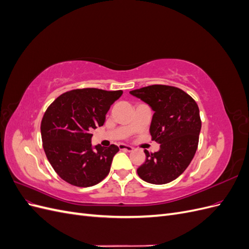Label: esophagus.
<instances>
[{
  "instance_id": "34e87169",
  "label": "esophagus",
  "mask_w": 249,
  "mask_h": 249,
  "mask_svg": "<svg viewBox=\"0 0 249 249\" xmlns=\"http://www.w3.org/2000/svg\"><path fill=\"white\" fill-rule=\"evenodd\" d=\"M118 147L120 150H126V152H132L133 150V147L131 145L124 144V143H120V144H118Z\"/></svg>"
}]
</instances>
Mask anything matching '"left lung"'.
I'll use <instances>...</instances> for the list:
<instances>
[{
	"mask_svg": "<svg viewBox=\"0 0 249 249\" xmlns=\"http://www.w3.org/2000/svg\"><path fill=\"white\" fill-rule=\"evenodd\" d=\"M154 111L149 133L160 143V149L149 154L137 169L147 183L167 184L189 166L196 153L201 129L196 102L182 89L167 85H150L130 91Z\"/></svg>",
	"mask_w": 249,
	"mask_h": 249,
	"instance_id": "1",
	"label": "left lung"
}]
</instances>
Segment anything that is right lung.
I'll return each mask as SVG.
<instances>
[{"label": "right lung", "instance_id": "add662e5", "mask_svg": "<svg viewBox=\"0 0 249 249\" xmlns=\"http://www.w3.org/2000/svg\"><path fill=\"white\" fill-rule=\"evenodd\" d=\"M122 90L74 89L53 102L42 117V146L57 175L71 185L91 187L108 176L119 148L91 144V131L104 124Z\"/></svg>", "mask_w": 249, "mask_h": 249}]
</instances>
